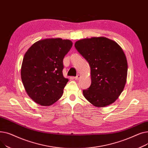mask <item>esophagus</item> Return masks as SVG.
I'll use <instances>...</instances> for the list:
<instances>
[{
	"instance_id": "esophagus-1",
	"label": "esophagus",
	"mask_w": 148,
	"mask_h": 148,
	"mask_svg": "<svg viewBox=\"0 0 148 148\" xmlns=\"http://www.w3.org/2000/svg\"><path fill=\"white\" fill-rule=\"evenodd\" d=\"M80 78V75H77L76 77H74V79L75 80H79Z\"/></svg>"
}]
</instances>
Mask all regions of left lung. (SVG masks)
I'll return each mask as SVG.
<instances>
[{"label":"left lung","instance_id":"8db88e82","mask_svg":"<svg viewBox=\"0 0 148 148\" xmlns=\"http://www.w3.org/2000/svg\"><path fill=\"white\" fill-rule=\"evenodd\" d=\"M74 45L90 67L91 84L83 90L84 98L97 107L113 103L123 91L127 77V60L120 45L103 36L82 39Z\"/></svg>","mask_w":148,"mask_h":148}]
</instances>
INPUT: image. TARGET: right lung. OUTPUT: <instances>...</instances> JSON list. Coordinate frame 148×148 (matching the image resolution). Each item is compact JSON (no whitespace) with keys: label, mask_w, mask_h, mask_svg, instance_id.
Wrapping results in <instances>:
<instances>
[{"label":"right lung","mask_w":148,"mask_h":148,"mask_svg":"<svg viewBox=\"0 0 148 148\" xmlns=\"http://www.w3.org/2000/svg\"><path fill=\"white\" fill-rule=\"evenodd\" d=\"M73 42L61 38H48L35 42L23 58L21 80L29 97L36 103L49 106L64 93L68 79L62 73L63 59Z\"/></svg>","instance_id":"obj_1"}]
</instances>
